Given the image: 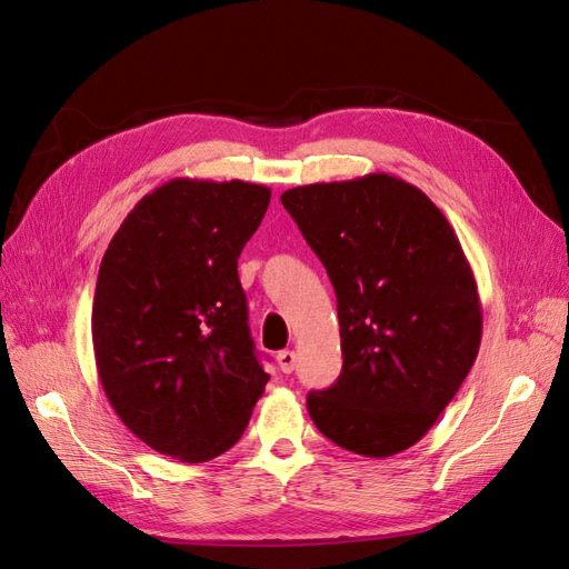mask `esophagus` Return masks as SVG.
<instances>
[{
	"label": "esophagus",
	"mask_w": 569,
	"mask_h": 569,
	"mask_svg": "<svg viewBox=\"0 0 569 569\" xmlns=\"http://www.w3.org/2000/svg\"><path fill=\"white\" fill-rule=\"evenodd\" d=\"M278 366H280V370H282L284 375L295 372V368H297V353L289 351V349L280 351V353H278Z\"/></svg>",
	"instance_id": "34e87169"
}]
</instances>
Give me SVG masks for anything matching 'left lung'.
<instances>
[{"instance_id":"8db88e82","label":"left lung","mask_w":569,"mask_h":569,"mask_svg":"<svg viewBox=\"0 0 569 569\" xmlns=\"http://www.w3.org/2000/svg\"><path fill=\"white\" fill-rule=\"evenodd\" d=\"M337 295L341 375L306 399L347 451L389 458L418 443L468 377L481 303L449 220L387 173L316 182L280 197Z\"/></svg>"}]
</instances>
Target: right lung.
I'll use <instances>...</instances> for the list:
<instances>
[{
    "label": "right lung",
    "mask_w": 569,
    "mask_h": 569,
    "mask_svg": "<svg viewBox=\"0 0 569 569\" xmlns=\"http://www.w3.org/2000/svg\"><path fill=\"white\" fill-rule=\"evenodd\" d=\"M268 203L266 184L176 178L137 201L101 258L99 380L123 425L163 456L226 453L266 389L237 258Z\"/></svg>",
    "instance_id": "1"
}]
</instances>
